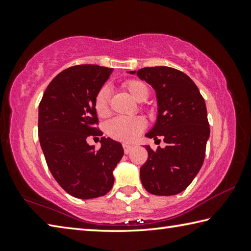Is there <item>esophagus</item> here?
Listing matches in <instances>:
<instances>
[{"mask_svg":"<svg viewBox=\"0 0 251 251\" xmlns=\"http://www.w3.org/2000/svg\"><path fill=\"white\" fill-rule=\"evenodd\" d=\"M123 148H124L125 154H129V152L131 151V150H133V146L128 145V144H123Z\"/></svg>","mask_w":251,"mask_h":251,"instance_id":"obj_1","label":"esophagus"}]
</instances>
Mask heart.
<instances>
[{
	"label": "heart",
	"mask_w": 251,
	"mask_h": 251,
	"mask_svg": "<svg viewBox=\"0 0 251 251\" xmlns=\"http://www.w3.org/2000/svg\"><path fill=\"white\" fill-rule=\"evenodd\" d=\"M125 90L137 101H145L150 95V88L143 80L129 79L123 84ZM110 92L107 86L101 87L94 100V107L99 116H106L109 112ZM146 127L143 117H115L107 124V131L113 138L122 142H133Z\"/></svg>",
	"instance_id": "1"
}]
</instances>
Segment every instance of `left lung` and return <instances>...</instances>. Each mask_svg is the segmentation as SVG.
Here are the masks:
<instances>
[{"label":"left lung","mask_w":251,"mask_h":251,"mask_svg":"<svg viewBox=\"0 0 251 251\" xmlns=\"http://www.w3.org/2000/svg\"><path fill=\"white\" fill-rule=\"evenodd\" d=\"M156 92L158 115L145 135L163 138L166 147L156 151L146 145L148 158L141 167V180L148 193L172 196L185 190L205 159L210 135L205 100L192 78L167 66L130 71Z\"/></svg>","instance_id":"1"}]
</instances>
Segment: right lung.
<instances>
[{"mask_svg":"<svg viewBox=\"0 0 251 251\" xmlns=\"http://www.w3.org/2000/svg\"><path fill=\"white\" fill-rule=\"evenodd\" d=\"M113 69L76 65L55 76L39 106V137L50 172L71 196H104L114 185L113 172L124 150L112 138H100V148L88 145V136H101L95 96Z\"/></svg>","mask_w":251,"mask_h":251,"instance_id":"right-lung-1","label":"right lung"}]
</instances>
